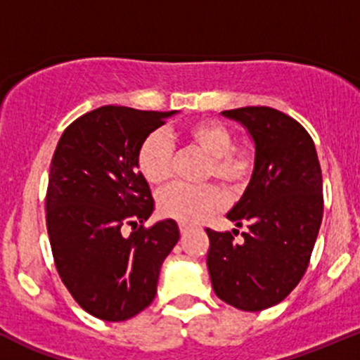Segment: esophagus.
Wrapping results in <instances>:
<instances>
[{
    "label": "esophagus",
    "mask_w": 360,
    "mask_h": 360,
    "mask_svg": "<svg viewBox=\"0 0 360 360\" xmlns=\"http://www.w3.org/2000/svg\"><path fill=\"white\" fill-rule=\"evenodd\" d=\"M191 231H192V229L188 227V225H184V224L180 225V232H181V236H187L188 232H191Z\"/></svg>",
    "instance_id": "esophagus-1"
}]
</instances>
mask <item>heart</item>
Returning <instances> with one entry per match:
<instances>
[{"instance_id": "obj_1", "label": "heart", "mask_w": 360, "mask_h": 360, "mask_svg": "<svg viewBox=\"0 0 360 360\" xmlns=\"http://www.w3.org/2000/svg\"><path fill=\"white\" fill-rule=\"evenodd\" d=\"M185 139L194 143L210 158L207 176H213L229 188H239L250 180L255 168V150L248 146L234 147L232 131L214 120L194 121L185 128ZM173 146L169 136L161 129L149 133L140 143L136 165L149 184H162L172 175ZM221 192L213 185L194 187L173 184L158 195L161 214L184 225L201 224L224 206Z\"/></svg>"}]
</instances>
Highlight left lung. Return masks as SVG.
I'll return each instance as SVG.
<instances>
[{
  "mask_svg": "<svg viewBox=\"0 0 360 360\" xmlns=\"http://www.w3.org/2000/svg\"><path fill=\"white\" fill-rule=\"evenodd\" d=\"M221 116L246 128L255 143V168L227 213L237 227L248 224L244 240L206 229V263L218 298L258 312L283 302L309 266L324 210L321 165L305 128L279 110L240 107Z\"/></svg>",
  "mask_w": 360,
  "mask_h": 360,
  "instance_id": "8db88e82",
  "label": "left lung"
}]
</instances>
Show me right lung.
I'll return each mask as SVG.
<instances>
[{
	"mask_svg": "<svg viewBox=\"0 0 360 360\" xmlns=\"http://www.w3.org/2000/svg\"><path fill=\"white\" fill-rule=\"evenodd\" d=\"M173 114L98 107L65 128L51 159L46 229L55 265L74 300L102 321H126L153 303L162 262L180 239L172 218L143 229L154 199L136 165L143 139ZM124 224L134 227L129 236Z\"/></svg>",
	"mask_w": 360,
	"mask_h": 360,
	"instance_id": "obj_1",
	"label": "right lung"
}]
</instances>
